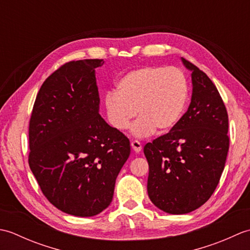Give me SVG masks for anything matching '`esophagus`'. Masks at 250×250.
Returning <instances> with one entry per match:
<instances>
[{
    "instance_id": "esophagus-1",
    "label": "esophagus",
    "mask_w": 250,
    "mask_h": 250,
    "mask_svg": "<svg viewBox=\"0 0 250 250\" xmlns=\"http://www.w3.org/2000/svg\"><path fill=\"white\" fill-rule=\"evenodd\" d=\"M131 147H132V149L134 150V152H136V153H139L140 151H142V145H141L140 142H137V141L131 142Z\"/></svg>"
}]
</instances>
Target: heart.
<instances>
[{"label":"heart","mask_w":250,"mask_h":250,"mask_svg":"<svg viewBox=\"0 0 250 250\" xmlns=\"http://www.w3.org/2000/svg\"><path fill=\"white\" fill-rule=\"evenodd\" d=\"M188 101V83L177 68L143 66L125 74L116 83V92L105 95L106 116L117 131H125L136 116L132 134L144 139L167 133L182 119Z\"/></svg>","instance_id":"1"}]
</instances>
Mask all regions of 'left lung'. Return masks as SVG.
<instances>
[{"label": "left lung", "mask_w": 250, "mask_h": 250, "mask_svg": "<svg viewBox=\"0 0 250 250\" xmlns=\"http://www.w3.org/2000/svg\"><path fill=\"white\" fill-rule=\"evenodd\" d=\"M191 72L192 95L178 125L147 143V191L159 209L188 214L208 200L226 166L229 137L228 113L216 86L204 72L184 58Z\"/></svg>", "instance_id": "obj_1"}]
</instances>
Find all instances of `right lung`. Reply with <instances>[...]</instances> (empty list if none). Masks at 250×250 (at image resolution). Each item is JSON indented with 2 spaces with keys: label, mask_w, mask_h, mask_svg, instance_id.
Segmentation results:
<instances>
[{
  "label": "right lung",
  "mask_w": 250,
  "mask_h": 250,
  "mask_svg": "<svg viewBox=\"0 0 250 250\" xmlns=\"http://www.w3.org/2000/svg\"><path fill=\"white\" fill-rule=\"evenodd\" d=\"M103 60L71 61L42 84L29 125V166L50 203L91 217L108 207L128 160V137L101 115L95 68Z\"/></svg>",
  "instance_id": "right-lung-1"
}]
</instances>
